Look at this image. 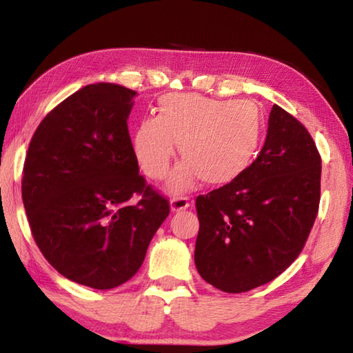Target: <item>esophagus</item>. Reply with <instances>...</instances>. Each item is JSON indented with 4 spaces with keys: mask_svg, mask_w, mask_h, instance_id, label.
I'll return each mask as SVG.
<instances>
[{
    "mask_svg": "<svg viewBox=\"0 0 353 353\" xmlns=\"http://www.w3.org/2000/svg\"><path fill=\"white\" fill-rule=\"evenodd\" d=\"M190 207V201L185 196H176L171 199V210L172 212H183Z\"/></svg>",
    "mask_w": 353,
    "mask_h": 353,
    "instance_id": "34e87169",
    "label": "esophagus"
}]
</instances>
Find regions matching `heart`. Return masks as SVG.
Segmentation results:
<instances>
[{
	"mask_svg": "<svg viewBox=\"0 0 353 353\" xmlns=\"http://www.w3.org/2000/svg\"><path fill=\"white\" fill-rule=\"evenodd\" d=\"M263 118L252 101H225L199 93H166L155 117L141 118L132 146L141 170L154 181L166 177L179 143L185 162L171 179L181 191L202 179L210 187L236 181L260 145Z\"/></svg>",
	"mask_w": 353,
	"mask_h": 353,
	"instance_id": "b5f03b06",
	"label": "heart"
}]
</instances>
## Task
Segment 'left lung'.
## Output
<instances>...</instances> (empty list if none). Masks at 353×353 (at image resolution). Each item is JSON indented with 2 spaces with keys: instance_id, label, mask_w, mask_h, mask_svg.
<instances>
[{
  "instance_id": "1",
  "label": "left lung",
  "mask_w": 353,
  "mask_h": 353,
  "mask_svg": "<svg viewBox=\"0 0 353 353\" xmlns=\"http://www.w3.org/2000/svg\"><path fill=\"white\" fill-rule=\"evenodd\" d=\"M321 201V155L303 124L277 104L252 165L196 198V270L224 292H246L280 276L308 240Z\"/></svg>"
}]
</instances>
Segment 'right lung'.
I'll use <instances>...</instances> for the list:
<instances>
[{"label":"right lung","instance_id":"obj_1","mask_svg":"<svg viewBox=\"0 0 353 353\" xmlns=\"http://www.w3.org/2000/svg\"><path fill=\"white\" fill-rule=\"evenodd\" d=\"M135 94L105 82L77 90L41 119L23 166L21 198L40 252L94 290L134 277L170 214L168 199L139 174L128 129Z\"/></svg>","mask_w":353,"mask_h":353}]
</instances>
